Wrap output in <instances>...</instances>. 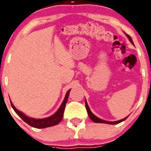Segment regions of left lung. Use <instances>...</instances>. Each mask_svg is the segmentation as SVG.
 I'll use <instances>...</instances> for the list:
<instances>
[{
    "instance_id": "obj_1",
    "label": "left lung",
    "mask_w": 151,
    "mask_h": 151,
    "mask_svg": "<svg viewBox=\"0 0 151 151\" xmlns=\"http://www.w3.org/2000/svg\"><path fill=\"white\" fill-rule=\"evenodd\" d=\"M126 36H127V37L129 39L130 42H132V44H134L133 42H132V38H131L130 36H129L128 34H126ZM85 106H86V109H87V112H88V116H89V118H91V119L92 120V121H93V122H95V123H108V124H118V123H119L122 122V121H125V120H126V118H128V117H126V118H123V119H122V120H120V121H114V122H109V121H104V120H101V119H100V118H97L96 116H95V115H94L93 114L92 112H91V111L90 110V108H89V106H88V104H87L86 100H85Z\"/></svg>"
}]
</instances>
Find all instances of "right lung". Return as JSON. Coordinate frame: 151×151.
Wrapping results in <instances>:
<instances>
[{
    "label": "right lung",
    "mask_w": 151,
    "mask_h": 151,
    "mask_svg": "<svg viewBox=\"0 0 151 151\" xmlns=\"http://www.w3.org/2000/svg\"><path fill=\"white\" fill-rule=\"evenodd\" d=\"M69 93L70 90L68 91V92L66 93L64 100H63L62 104L60 105L58 110L54 115H52V116L48 117V118H43V119H35V118H28V116L24 115L22 112H19L18 109H17L16 108H15V106H14L13 104L12 103V101H10V102L11 105H12V108H13L14 110L15 111V112H16V113L20 117L21 119L23 120L25 123H28V125H30L32 127L37 128V129H44V128L55 126L56 124H58V123H59L61 121L62 118H63V112H64L65 106H66L67 100H68V95H69Z\"/></svg>",
    "instance_id": "1"
}]
</instances>
